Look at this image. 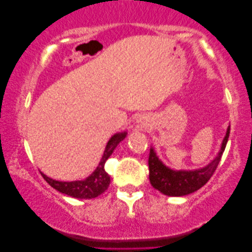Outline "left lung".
I'll return each mask as SVG.
<instances>
[{"label":"left lung","instance_id":"8db88e82","mask_svg":"<svg viewBox=\"0 0 252 252\" xmlns=\"http://www.w3.org/2000/svg\"><path fill=\"white\" fill-rule=\"evenodd\" d=\"M230 126L227 128L225 139L222 141L221 149L218 156L205 167L194 171H174L161 163L155 150L151 148L149 154V180L151 186L161 194L167 196H185L191 194L203 187L210 180L212 174L221 159V155L225 150L229 137Z\"/></svg>","mask_w":252,"mask_h":252}]
</instances>
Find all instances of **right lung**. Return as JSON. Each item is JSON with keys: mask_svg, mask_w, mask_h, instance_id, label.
Returning <instances> with one entry per match:
<instances>
[{"mask_svg": "<svg viewBox=\"0 0 252 252\" xmlns=\"http://www.w3.org/2000/svg\"><path fill=\"white\" fill-rule=\"evenodd\" d=\"M126 134V132L115 134V135L109 140L98 166L96 167V170L93 172L88 178H86L85 180L65 182L54 180V179L44 175L42 172H41V175H42L44 180H46L51 187L55 188L60 192H63L65 195L80 199H89L97 197V196L103 194V192L108 189L110 185V177L104 170L105 161L110 156H111L113 150L116 149V147L125 139Z\"/></svg>", "mask_w": 252, "mask_h": 252, "instance_id": "obj_1", "label": "right lung"}]
</instances>
